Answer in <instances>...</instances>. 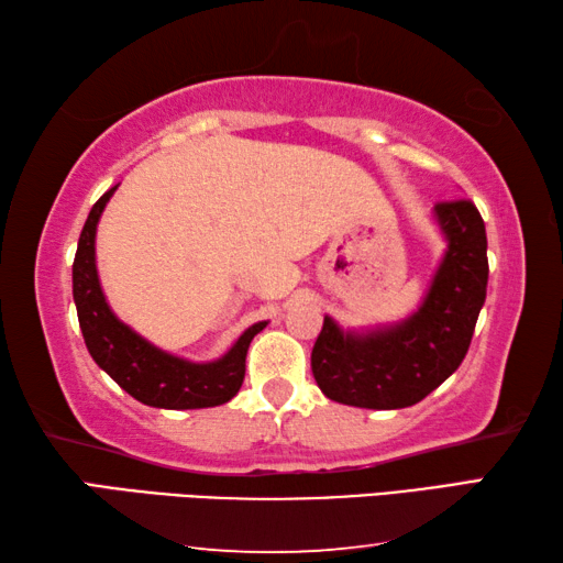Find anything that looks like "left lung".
<instances>
[{
	"instance_id": "obj_1",
	"label": "left lung",
	"mask_w": 563,
	"mask_h": 563,
	"mask_svg": "<svg viewBox=\"0 0 563 563\" xmlns=\"http://www.w3.org/2000/svg\"><path fill=\"white\" fill-rule=\"evenodd\" d=\"M434 221L446 251L417 312L367 332L322 320L310 365L325 397L365 409L412 407L462 365L487 298V231L466 198L437 203Z\"/></svg>"
}]
</instances>
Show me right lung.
Returning <instances> with one entry per match:
<instances>
[{
    "mask_svg": "<svg viewBox=\"0 0 563 563\" xmlns=\"http://www.w3.org/2000/svg\"><path fill=\"white\" fill-rule=\"evenodd\" d=\"M119 186L109 188L84 223L71 268L74 302L89 355L121 389L148 407L203 409L233 399L245 377V355L251 340L268 325L255 322L223 357L190 362L151 345L126 322H121L103 298L97 273V225L109 198Z\"/></svg>",
    "mask_w": 563,
    "mask_h": 563,
    "instance_id": "right-lung-1",
    "label": "right lung"
}]
</instances>
